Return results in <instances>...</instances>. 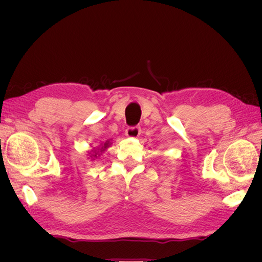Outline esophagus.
<instances>
[{
  "mask_svg": "<svg viewBox=\"0 0 262 262\" xmlns=\"http://www.w3.org/2000/svg\"><path fill=\"white\" fill-rule=\"evenodd\" d=\"M141 134V128L140 126H129L125 130V136L128 138H138Z\"/></svg>",
  "mask_w": 262,
  "mask_h": 262,
  "instance_id": "esophagus-1",
  "label": "esophagus"
}]
</instances>
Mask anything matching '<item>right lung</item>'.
<instances>
[{
    "instance_id": "obj_1",
    "label": "right lung",
    "mask_w": 262,
    "mask_h": 262,
    "mask_svg": "<svg viewBox=\"0 0 262 262\" xmlns=\"http://www.w3.org/2000/svg\"><path fill=\"white\" fill-rule=\"evenodd\" d=\"M101 146H100V148H97L98 149V152H96V150H94V152H95V154H93V156H95V157H97V154L100 152H104V150L107 148V147H109V141H107V142H105V143L104 144H100ZM92 157V156H91Z\"/></svg>"
}]
</instances>
